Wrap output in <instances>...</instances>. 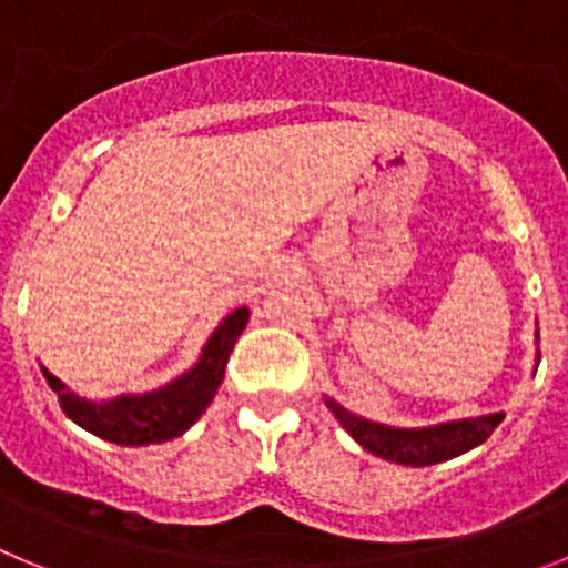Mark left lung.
Here are the masks:
<instances>
[{"label":"left lung","mask_w":568,"mask_h":568,"mask_svg":"<svg viewBox=\"0 0 568 568\" xmlns=\"http://www.w3.org/2000/svg\"><path fill=\"white\" fill-rule=\"evenodd\" d=\"M327 406L335 413V418L341 420V426L364 446L366 453L404 466H433L440 464V460L458 458V455L484 444L491 435V429L504 420V415L495 413L480 415V418L453 420V424L426 426V429H393V426L373 424V420L346 413L344 406H338L329 398Z\"/></svg>","instance_id":"left-lung-1"}]
</instances>
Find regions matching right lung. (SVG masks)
<instances>
[{
  "mask_svg": "<svg viewBox=\"0 0 568 568\" xmlns=\"http://www.w3.org/2000/svg\"><path fill=\"white\" fill-rule=\"evenodd\" d=\"M247 318L250 313L244 307L230 313L222 321V327L215 329L213 338L207 341L199 364L164 389H155L148 395H122V398L108 400V404H93V400H84L70 393L68 386L57 375H50L48 369H42V373L50 389L59 395L64 415L77 420L88 433L124 446L162 444V440L187 433L190 426L199 420V415L207 409L224 378V366L233 353L235 338L241 335V329L247 327Z\"/></svg>",
  "mask_w": 568,
  "mask_h": 568,
  "instance_id": "add662e5",
  "label": "right lung"
}]
</instances>
